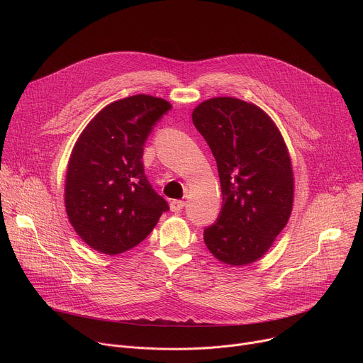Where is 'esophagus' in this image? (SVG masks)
Here are the masks:
<instances>
[{
	"mask_svg": "<svg viewBox=\"0 0 363 363\" xmlns=\"http://www.w3.org/2000/svg\"><path fill=\"white\" fill-rule=\"evenodd\" d=\"M169 206H171V211H172V213H178V211H181V210L184 208L185 202H184V201H179V199H174V201H171Z\"/></svg>",
	"mask_w": 363,
	"mask_h": 363,
	"instance_id": "esophagus-1",
	"label": "esophagus"
}]
</instances>
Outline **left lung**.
<instances>
[{"label": "left lung", "mask_w": 363, "mask_h": 363, "mask_svg": "<svg viewBox=\"0 0 363 363\" xmlns=\"http://www.w3.org/2000/svg\"><path fill=\"white\" fill-rule=\"evenodd\" d=\"M192 122L217 161L223 194L217 223L203 230L205 245L224 264H251L291 214L294 177L286 142L262 108L235 97L199 103Z\"/></svg>", "instance_id": "8db88e82"}]
</instances>
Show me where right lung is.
<instances>
[{
	"label": "right lung",
	"instance_id": "add662e5",
	"mask_svg": "<svg viewBox=\"0 0 363 363\" xmlns=\"http://www.w3.org/2000/svg\"><path fill=\"white\" fill-rule=\"evenodd\" d=\"M172 105L135 94L103 108L77 138L67 165L65 203L77 235L115 255L136 247L158 224L168 202L143 172V145Z\"/></svg>",
	"mask_w": 363,
	"mask_h": 363
}]
</instances>
